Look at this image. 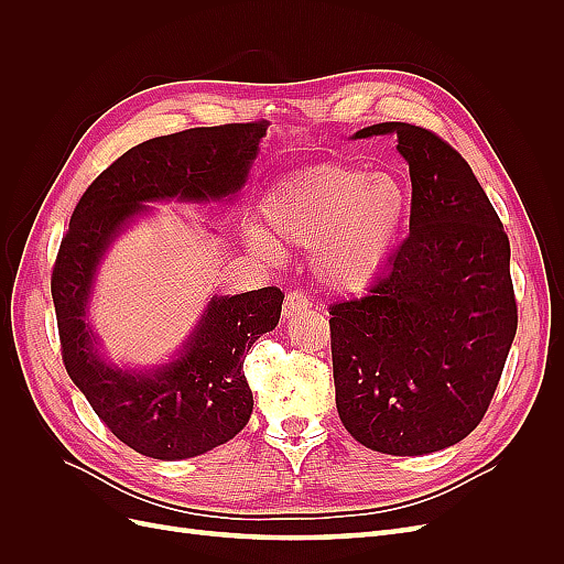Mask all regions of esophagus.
I'll return each mask as SVG.
<instances>
[{
  "label": "esophagus",
  "mask_w": 564,
  "mask_h": 564,
  "mask_svg": "<svg viewBox=\"0 0 564 564\" xmlns=\"http://www.w3.org/2000/svg\"><path fill=\"white\" fill-rule=\"evenodd\" d=\"M311 305H313L311 296L305 294L303 289H294V292H289V294L284 296L282 315H284V317H294V315H299V313H303V311H308Z\"/></svg>",
  "instance_id": "obj_1"
}]
</instances>
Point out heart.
I'll list each match as a JSON object with an SVG mask.
<instances>
[{
	"mask_svg": "<svg viewBox=\"0 0 564 564\" xmlns=\"http://www.w3.org/2000/svg\"><path fill=\"white\" fill-rule=\"evenodd\" d=\"M268 235L282 247L311 251L315 278L334 292H362L395 253L409 216L404 185L390 174L346 164H317L280 181L263 202ZM253 247L275 253L265 235Z\"/></svg>",
	"mask_w": 564,
	"mask_h": 564,
	"instance_id": "1",
	"label": "heart"
}]
</instances>
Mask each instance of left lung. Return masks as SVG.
<instances>
[{
  "label": "left lung",
  "mask_w": 564,
  "mask_h": 564,
  "mask_svg": "<svg viewBox=\"0 0 564 564\" xmlns=\"http://www.w3.org/2000/svg\"><path fill=\"white\" fill-rule=\"evenodd\" d=\"M409 162V235L360 299L329 305L336 409L360 445L419 456L485 419L518 332L510 242L470 164L431 129L383 122Z\"/></svg>",
  "instance_id": "8db88e82"
}]
</instances>
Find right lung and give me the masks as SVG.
Segmentation results:
<instances>
[{"mask_svg": "<svg viewBox=\"0 0 564 564\" xmlns=\"http://www.w3.org/2000/svg\"><path fill=\"white\" fill-rule=\"evenodd\" d=\"M265 122L195 127L127 150L77 202L51 272L63 365L98 419L127 447L176 460L209 452L240 433L253 409L245 357L275 329L284 292L263 286L214 299L176 362L129 373L94 350L87 303L100 256L150 199H220L247 181Z\"/></svg>", "mask_w": 564, "mask_h": 564, "instance_id": "add662e5", "label": "right lung"}]
</instances>
